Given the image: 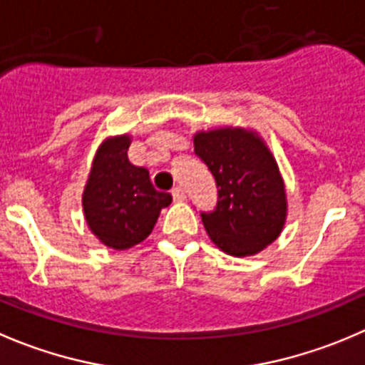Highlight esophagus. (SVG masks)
I'll return each instance as SVG.
<instances>
[{
    "label": "esophagus",
    "mask_w": 365,
    "mask_h": 365,
    "mask_svg": "<svg viewBox=\"0 0 365 365\" xmlns=\"http://www.w3.org/2000/svg\"><path fill=\"white\" fill-rule=\"evenodd\" d=\"M171 194H173V200H175V201H183V200H185V192H183L182 187H173Z\"/></svg>",
    "instance_id": "1"
}]
</instances>
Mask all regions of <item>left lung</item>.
Listing matches in <instances>:
<instances>
[{
    "label": "left lung",
    "instance_id": "left-lung-1",
    "mask_svg": "<svg viewBox=\"0 0 365 365\" xmlns=\"http://www.w3.org/2000/svg\"><path fill=\"white\" fill-rule=\"evenodd\" d=\"M194 153L215 178L217 205L201 212V221L225 253L255 255L280 235L287 212L284 182L255 133L237 128L201 132L194 137Z\"/></svg>",
    "mask_w": 365,
    "mask_h": 365
}]
</instances>
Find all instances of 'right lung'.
<instances>
[{"mask_svg": "<svg viewBox=\"0 0 365 365\" xmlns=\"http://www.w3.org/2000/svg\"><path fill=\"white\" fill-rule=\"evenodd\" d=\"M128 146L126 135L101 144L83 192L87 225L114 250L143 242L162 208L173 201L171 194L155 189L148 169L128 160Z\"/></svg>", "mask_w": 365, "mask_h": 365, "instance_id": "right-lung-1", "label": "right lung"}]
</instances>
